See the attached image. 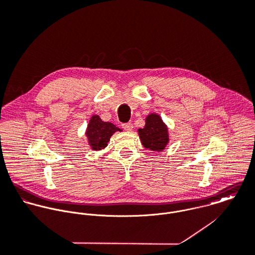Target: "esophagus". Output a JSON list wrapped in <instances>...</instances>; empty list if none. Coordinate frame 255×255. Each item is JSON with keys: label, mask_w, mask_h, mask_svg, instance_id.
Returning a JSON list of instances; mask_svg holds the SVG:
<instances>
[{"label": "esophagus", "mask_w": 255, "mask_h": 255, "mask_svg": "<svg viewBox=\"0 0 255 255\" xmlns=\"http://www.w3.org/2000/svg\"><path fill=\"white\" fill-rule=\"evenodd\" d=\"M122 128H123L124 130H126V131H131V130L133 129V124L130 123V122L124 123V124H122Z\"/></svg>", "instance_id": "34e87169"}]
</instances>
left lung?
Wrapping results in <instances>:
<instances>
[{
  "label": "left lung",
  "mask_w": 255,
  "mask_h": 255,
  "mask_svg": "<svg viewBox=\"0 0 255 255\" xmlns=\"http://www.w3.org/2000/svg\"><path fill=\"white\" fill-rule=\"evenodd\" d=\"M138 133L143 146L152 151H163L169 142L168 128L161 117L155 113L147 116L145 127L139 129Z\"/></svg>",
  "instance_id": "1"
}]
</instances>
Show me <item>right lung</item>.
Returning a JSON list of instances; mask_svg holds the SVG:
<instances>
[{
  "label": "right lung",
  "mask_w": 255,
  "mask_h": 255,
  "mask_svg": "<svg viewBox=\"0 0 255 255\" xmlns=\"http://www.w3.org/2000/svg\"><path fill=\"white\" fill-rule=\"evenodd\" d=\"M116 131H121L110 122H103L98 115H93L86 130L89 145L93 150H100L107 146L110 137Z\"/></svg>",
  "instance_id": "right-lung-1"
}]
</instances>
